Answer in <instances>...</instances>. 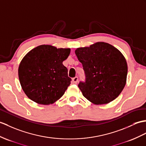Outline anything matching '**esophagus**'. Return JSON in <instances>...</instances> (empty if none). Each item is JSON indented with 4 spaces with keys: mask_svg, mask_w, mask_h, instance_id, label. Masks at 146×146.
<instances>
[{
    "mask_svg": "<svg viewBox=\"0 0 146 146\" xmlns=\"http://www.w3.org/2000/svg\"><path fill=\"white\" fill-rule=\"evenodd\" d=\"M78 80H79V79H78V77H74V78H73V79H72V82L74 84H76L78 82Z\"/></svg>",
    "mask_w": 146,
    "mask_h": 146,
    "instance_id": "esophagus-1",
    "label": "esophagus"
}]
</instances>
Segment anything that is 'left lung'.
I'll use <instances>...</instances> for the list:
<instances>
[{
	"label": "left lung",
	"instance_id": "8db88e82",
	"mask_svg": "<svg viewBox=\"0 0 146 146\" xmlns=\"http://www.w3.org/2000/svg\"><path fill=\"white\" fill-rule=\"evenodd\" d=\"M75 53L86 77L85 82L78 85L84 97L95 105L107 104L118 97L125 86L127 74L122 53L105 42L77 48Z\"/></svg>",
	"mask_w": 146,
	"mask_h": 146
}]
</instances>
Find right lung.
<instances>
[{"instance_id": "1", "label": "right lung", "mask_w": 146, "mask_h": 146, "mask_svg": "<svg viewBox=\"0 0 146 146\" xmlns=\"http://www.w3.org/2000/svg\"><path fill=\"white\" fill-rule=\"evenodd\" d=\"M70 48L42 44L23 57L19 67L20 83L25 94L38 104H54L70 84L67 69L62 64Z\"/></svg>"}]
</instances>
